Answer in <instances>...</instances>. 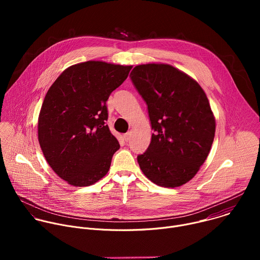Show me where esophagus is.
<instances>
[{"label":"esophagus","instance_id":"34e87169","mask_svg":"<svg viewBox=\"0 0 260 260\" xmlns=\"http://www.w3.org/2000/svg\"><path fill=\"white\" fill-rule=\"evenodd\" d=\"M123 139H124V141H128V139H129V133H125L124 135H123Z\"/></svg>","mask_w":260,"mask_h":260}]
</instances>
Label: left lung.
<instances>
[{"label": "left lung", "instance_id": "1", "mask_svg": "<svg viewBox=\"0 0 260 260\" xmlns=\"http://www.w3.org/2000/svg\"><path fill=\"white\" fill-rule=\"evenodd\" d=\"M129 77L154 131L137 157L139 166L158 186H181L196 176L213 144L216 124L208 98L196 80L167 63L137 66Z\"/></svg>", "mask_w": 260, "mask_h": 260}]
</instances>
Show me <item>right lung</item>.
Segmentation results:
<instances>
[{"label":"right lung","instance_id":"obj_1","mask_svg":"<svg viewBox=\"0 0 260 260\" xmlns=\"http://www.w3.org/2000/svg\"><path fill=\"white\" fill-rule=\"evenodd\" d=\"M132 66L89 60L66 69L48 89L38 139L51 169L73 186H89L109 171L117 139L106 124V102Z\"/></svg>","mask_w":260,"mask_h":260}]
</instances>
